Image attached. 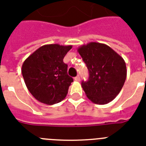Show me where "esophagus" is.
Segmentation results:
<instances>
[{
    "label": "esophagus",
    "instance_id": "esophagus-1",
    "mask_svg": "<svg viewBox=\"0 0 146 146\" xmlns=\"http://www.w3.org/2000/svg\"><path fill=\"white\" fill-rule=\"evenodd\" d=\"M74 79H75L76 81H77V82H79V81H80V76H76L75 78H74Z\"/></svg>",
    "mask_w": 146,
    "mask_h": 146
}]
</instances>
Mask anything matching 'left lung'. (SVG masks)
<instances>
[{"label":"left lung","mask_w":146,"mask_h":146,"mask_svg":"<svg viewBox=\"0 0 146 146\" xmlns=\"http://www.w3.org/2000/svg\"><path fill=\"white\" fill-rule=\"evenodd\" d=\"M77 51L89 71L88 80L82 82L87 97L98 105L112 101L125 81L127 70L124 59L109 46L98 42L82 45Z\"/></svg>","instance_id":"left-lung-1"}]
</instances>
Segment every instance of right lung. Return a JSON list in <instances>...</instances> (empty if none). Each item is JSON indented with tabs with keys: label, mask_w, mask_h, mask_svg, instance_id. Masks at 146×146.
<instances>
[{
	"label": "right lung",
	"mask_w": 146,
	"mask_h": 146,
	"mask_svg": "<svg viewBox=\"0 0 146 146\" xmlns=\"http://www.w3.org/2000/svg\"><path fill=\"white\" fill-rule=\"evenodd\" d=\"M71 48L72 45H44L32 53L22 64L26 86L40 102L54 105L67 96L73 79L67 75V65L63 59Z\"/></svg>",
	"instance_id": "1"
}]
</instances>
